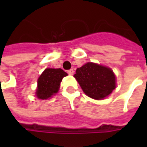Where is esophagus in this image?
<instances>
[{"mask_svg":"<svg viewBox=\"0 0 147 147\" xmlns=\"http://www.w3.org/2000/svg\"><path fill=\"white\" fill-rule=\"evenodd\" d=\"M67 73H68L69 75H73V74H74V70L73 69H69V70L67 71Z\"/></svg>","mask_w":147,"mask_h":147,"instance_id":"34e87169","label":"esophagus"}]
</instances>
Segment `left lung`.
Returning a JSON list of instances; mask_svg holds the SVG:
<instances>
[{
    "instance_id": "obj_1",
    "label": "left lung",
    "mask_w": 147,
    "mask_h": 147,
    "mask_svg": "<svg viewBox=\"0 0 147 147\" xmlns=\"http://www.w3.org/2000/svg\"><path fill=\"white\" fill-rule=\"evenodd\" d=\"M74 78L85 94L91 98L101 100L115 88V76L110 69L93 63L78 68Z\"/></svg>"
}]
</instances>
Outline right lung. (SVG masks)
<instances>
[{
	"label": "right lung",
	"instance_id": "right-lung-1",
	"mask_svg": "<svg viewBox=\"0 0 147 147\" xmlns=\"http://www.w3.org/2000/svg\"><path fill=\"white\" fill-rule=\"evenodd\" d=\"M67 74L61 69H46L37 80V96L48 99L58 92L60 82Z\"/></svg>",
	"mask_w": 147,
	"mask_h": 147
}]
</instances>
